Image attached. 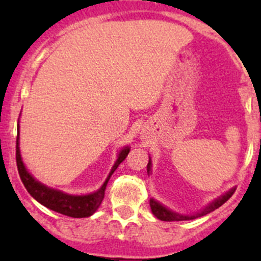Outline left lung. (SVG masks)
I'll return each instance as SVG.
<instances>
[{
    "mask_svg": "<svg viewBox=\"0 0 261 261\" xmlns=\"http://www.w3.org/2000/svg\"><path fill=\"white\" fill-rule=\"evenodd\" d=\"M150 165H151V163H150V160H149V164H147V173H150ZM233 193H235V188L231 189V191H228L227 193L223 194L222 197H220V198L216 199L215 202H212V203L210 204V206H207L206 208L202 210L201 212L196 213V215H193V216H183V215H178V213L169 211V210L165 208L164 206H162V204H160L159 202L155 201V199H150V207H151V211H152V213H154L155 217L159 218V220H162V221H168V222H172V221L193 220V218L201 217V216H204V215H207V213L217 210L218 207L222 206L226 201H228Z\"/></svg>",
    "mask_w": 261,
    "mask_h": 261,
    "instance_id": "left-lung-1",
    "label": "left lung"
}]
</instances>
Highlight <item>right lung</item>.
I'll list each match as a JSON object with an SVG mask.
<instances>
[{
  "mask_svg": "<svg viewBox=\"0 0 261 261\" xmlns=\"http://www.w3.org/2000/svg\"><path fill=\"white\" fill-rule=\"evenodd\" d=\"M18 131V126H17ZM130 149L125 147L121 150L118 154V159L116 160L115 165L112 167L111 173L107 177L106 181L103 186L98 189L97 192L91 194H86V196H70V194L63 193L60 191H55V189L48 188L44 184L39 183L38 180L34 179L31 177L30 173L26 170L25 165H23L22 160H21L20 149H18V134L16 139V165L18 170V175H20L21 181L25 186L26 191L31 194V197L36 199L39 203L45 206L46 208L53 210V211L62 213L64 216H69V217L82 218V217H89L97 211L99 204L102 203V199L105 197V191H106V186L109 183L110 178L114 174V172L118 168V165L126 159Z\"/></svg>",
  "mask_w": 261,
  "mask_h": 261,
  "instance_id": "obj_1",
  "label": "right lung"
}]
</instances>
